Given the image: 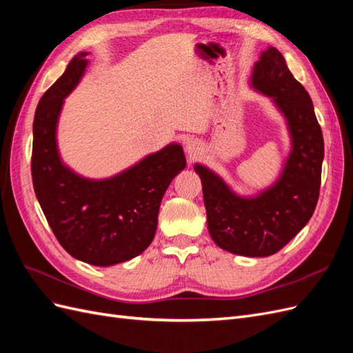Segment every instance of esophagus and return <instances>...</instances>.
<instances>
[{
  "label": "esophagus",
  "mask_w": 353,
  "mask_h": 353,
  "mask_svg": "<svg viewBox=\"0 0 353 353\" xmlns=\"http://www.w3.org/2000/svg\"><path fill=\"white\" fill-rule=\"evenodd\" d=\"M185 152L188 153L190 157H196L200 152V144L196 140H190L185 144Z\"/></svg>",
  "instance_id": "34e87169"
}]
</instances>
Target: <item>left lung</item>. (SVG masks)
<instances>
[{
  "label": "left lung",
  "instance_id": "8db88e82",
  "mask_svg": "<svg viewBox=\"0 0 353 353\" xmlns=\"http://www.w3.org/2000/svg\"><path fill=\"white\" fill-rule=\"evenodd\" d=\"M250 82L274 100L290 131L292 152L281 176L256 197H240L208 168L194 165V170L212 240L227 252L263 258L281 250L311 219L321 185L324 140L311 97L279 50L262 52Z\"/></svg>",
  "mask_w": 353,
  "mask_h": 353
}]
</instances>
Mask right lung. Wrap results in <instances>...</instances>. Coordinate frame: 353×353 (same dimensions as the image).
Listing matches in <instances>:
<instances>
[{
	"label": "right lung",
	"mask_w": 353,
	"mask_h": 353,
	"mask_svg": "<svg viewBox=\"0 0 353 353\" xmlns=\"http://www.w3.org/2000/svg\"><path fill=\"white\" fill-rule=\"evenodd\" d=\"M88 52H79L42 95L34 119L32 181L56 239L73 258L97 266L130 261L154 239L160 201L185 168L179 144H169L108 179H87L61 163L56 130L63 100L81 81Z\"/></svg>",
	"instance_id": "right-lung-1"
}]
</instances>
